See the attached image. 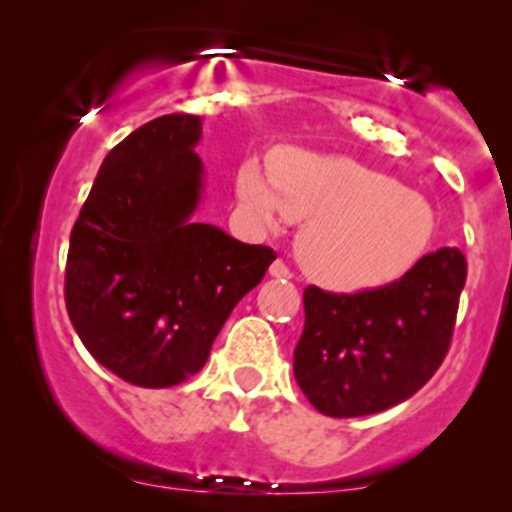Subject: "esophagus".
<instances>
[{
	"instance_id": "34e87169",
	"label": "esophagus",
	"mask_w": 512,
	"mask_h": 512,
	"mask_svg": "<svg viewBox=\"0 0 512 512\" xmlns=\"http://www.w3.org/2000/svg\"><path fill=\"white\" fill-rule=\"evenodd\" d=\"M269 276H274V279H291L293 274L284 262L276 260V262H272V267H269Z\"/></svg>"
}]
</instances>
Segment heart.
I'll use <instances>...</instances> for the list:
<instances>
[{
	"instance_id": "1",
	"label": "heart",
	"mask_w": 512,
	"mask_h": 512,
	"mask_svg": "<svg viewBox=\"0 0 512 512\" xmlns=\"http://www.w3.org/2000/svg\"><path fill=\"white\" fill-rule=\"evenodd\" d=\"M240 207L257 226L301 221L298 260L332 291H370L414 267L436 231V214L419 192L346 156L284 149L272 170L257 158L238 170Z\"/></svg>"
}]
</instances>
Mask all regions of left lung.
<instances>
[{"instance_id": "1", "label": "left lung", "mask_w": 512, "mask_h": 512, "mask_svg": "<svg viewBox=\"0 0 512 512\" xmlns=\"http://www.w3.org/2000/svg\"><path fill=\"white\" fill-rule=\"evenodd\" d=\"M464 279L462 252L440 248L383 289L337 296L308 286L293 351L303 395L320 414L351 419L419 392L448 354Z\"/></svg>"}]
</instances>
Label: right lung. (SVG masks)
<instances>
[{
    "mask_svg": "<svg viewBox=\"0 0 512 512\" xmlns=\"http://www.w3.org/2000/svg\"><path fill=\"white\" fill-rule=\"evenodd\" d=\"M202 117L163 115L103 158L69 238L64 301L101 366L139 387L199 373L223 322L276 260L195 221Z\"/></svg>",
    "mask_w": 512,
    "mask_h": 512,
    "instance_id": "right-lung-1",
    "label": "right lung"
}]
</instances>
